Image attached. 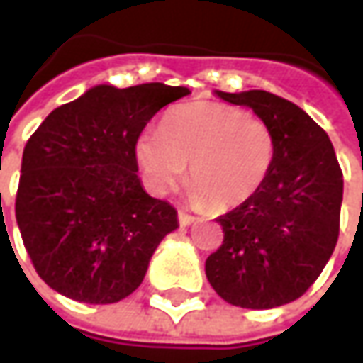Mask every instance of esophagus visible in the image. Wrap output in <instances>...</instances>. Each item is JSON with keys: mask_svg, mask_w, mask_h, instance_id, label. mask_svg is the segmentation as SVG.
I'll return each instance as SVG.
<instances>
[{"mask_svg": "<svg viewBox=\"0 0 363 363\" xmlns=\"http://www.w3.org/2000/svg\"><path fill=\"white\" fill-rule=\"evenodd\" d=\"M179 223H181V226H189V224L194 223V216L184 213V211H179Z\"/></svg>", "mask_w": 363, "mask_h": 363, "instance_id": "34e87169", "label": "esophagus"}]
</instances>
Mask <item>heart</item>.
<instances>
[{"mask_svg": "<svg viewBox=\"0 0 363 363\" xmlns=\"http://www.w3.org/2000/svg\"><path fill=\"white\" fill-rule=\"evenodd\" d=\"M135 155L149 189L171 192L191 162L192 201L234 208L262 189L276 157L270 125L224 103H191L164 115L161 130H145Z\"/></svg>", "mask_w": 363, "mask_h": 363, "instance_id": "b5f03b06", "label": "heart"}]
</instances>
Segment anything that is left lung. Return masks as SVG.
<instances>
[{
    "mask_svg": "<svg viewBox=\"0 0 363 363\" xmlns=\"http://www.w3.org/2000/svg\"><path fill=\"white\" fill-rule=\"evenodd\" d=\"M216 95L266 121L276 157L262 189L216 218L224 240L206 278L228 304L266 310L294 302L322 274L340 234L344 174L326 130L268 91Z\"/></svg>",
    "mask_w": 363,
    "mask_h": 363,
    "instance_id": "obj_1",
    "label": "left lung"
}]
</instances>
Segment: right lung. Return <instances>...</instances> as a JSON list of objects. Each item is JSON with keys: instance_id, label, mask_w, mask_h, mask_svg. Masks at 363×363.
I'll return each mask as SVG.
<instances>
[{"instance_id": "1", "label": "right lung", "mask_w": 363, "mask_h": 363, "mask_svg": "<svg viewBox=\"0 0 363 363\" xmlns=\"http://www.w3.org/2000/svg\"><path fill=\"white\" fill-rule=\"evenodd\" d=\"M186 87L97 85L47 115L23 149L16 218L47 286L85 304L133 294L179 220L140 186L137 139Z\"/></svg>"}]
</instances>
